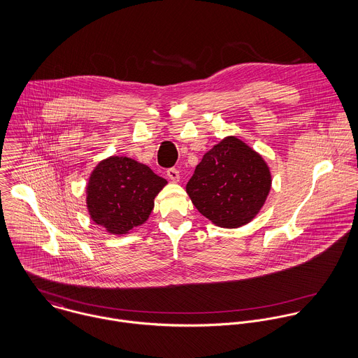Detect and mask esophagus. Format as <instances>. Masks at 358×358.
Wrapping results in <instances>:
<instances>
[{
    "instance_id": "34e87169",
    "label": "esophagus",
    "mask_w": 358,
    "mask_h": 358,
    "mask_svg": "<svg viewBox=\"0 0 358 358\" xmlns=\"http://www.w3.org/2000/svg\"><path fill=\"white\" fill-rule=\"evenodd\" d=\"M167 177L173 182H178L180 181V173H178L177 169H169L167 170Z\"/></svg>"
}]
</instances>
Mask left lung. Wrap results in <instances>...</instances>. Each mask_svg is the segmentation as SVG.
<instances>
[{
    "mask_svg": "<svg viewBox=\"0 0 358 358\" xmlns=\"http://www.w3.org/2000/svg\"><path fill=\"white\" fill-rule=\"evenodd\" d=\"M273 177L264 157L228 136L209 149L185 185L198 212L221 228H239L263 209Z\"/></svg>",
    "mask_w": 358,
    "mask_h": 358,
    "instance_id": "8db88e82",
    "label": "left lung"
}]
</instances>
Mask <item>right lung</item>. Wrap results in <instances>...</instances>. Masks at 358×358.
Listing matches in <instances>:
<instances>
[{"label": "right lung", "instance_id": "right-lung-1", "mask_svg": "<svg viewBox=\"0 0 358 358\" xmlns=\"http://www.w3.org/2000/svg\"><path fill=\"white\" fill-rule=\"evenodd\" d=\"M167 181L127 156L101 160L88 177L85 203L91 220L112 235L143 225Z\"/></svg>", "mask_w": 358, "mask_h": 358}]
</instances>
